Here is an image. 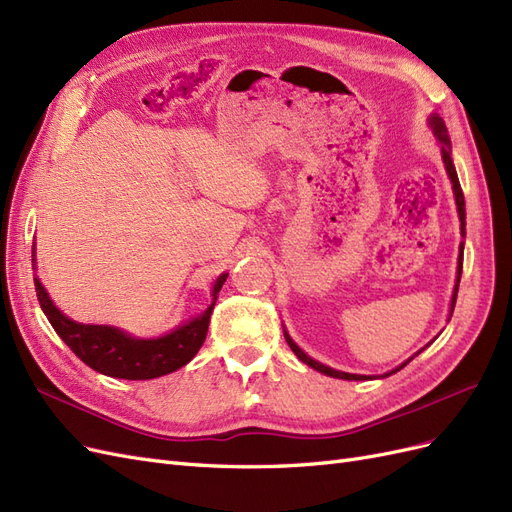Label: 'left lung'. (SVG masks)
<instances>
[{"label":"left lung","instance_id":"obj_1","mask_svg":"<svg viewBox=\"0 0 512 512\" xmlns=\"http://www.w3.org/2000/svg\"><path fill=\"white\" fill-rule=\"evenodd\" d=\"M431 126H433V133L435 137L440 139L442 143V158H444V165H446V171L450 175V182H452V191H455V201H457V210H459V218H461V233H465V201H463V191H461V184H459V178H457V171H455V165H452V158H450V139H448V130H446V124L444 120L440 118V115H431ZM461 270H463V244H461V257H459V276H457V285H455V294H452V309H455V302H457V291H459V279H461ZM285 339H287V345L291 347V352H294L304 364H309V367H313L315 371L324 373V375H330V377H339V379H371L369 375H354V373H341V371H334L330 367H324V364L315 362L313 358L306 356L302 349L291 341L287 337L285 332ZM410 362V360H407ZM405 362V364H407ZM405 364H401L399 369H403ZM397 369V371H399ZM394 373V371H392Z\"/></svg>","mask_w":512,"mask_h":512}]
</instances>
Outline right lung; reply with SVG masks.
Segmentation results:
<instances>
[{"label": "right lung", "mask_w": 512, "mask_h": 512, "mask_svg": "<svg viewBox=\"0 0 512 512\" xmlns=\"http://www.w3.org/2000/svg\"><path fill=\"white\" fill-rule=\"evenodd\" d=\"M225 279L227 274L218 276L212 291L214 302ZM34 285L42 311H45L53 330L60 334V339L75 352V356L94 371L120 379H154L178 371L186 362H191L203 341H206L210 315L214 309L212 302L206 313L160 339H133L111 326L77 324V321L60 313V309H55L38 279H34Z\"/></svg>", "instance_id": "add662e5"}]
</instances>
